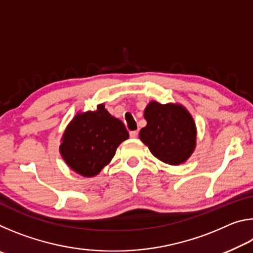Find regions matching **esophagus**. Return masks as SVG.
Listing matches in <instances>:
<instances>
[{
    "label": "esophagus",
    "instance_id": "obj_1",
    "mask_svg": "<svg viewBox=\"0 0 253 253\" xmlns=\"http://www.w3.org/2000/svg\"><path fill=\"white\" fill-rule=\"evenodd\" d=\"M137 135H138V131H137V130H135V131H130V132H129L130 138H136Z\"/></svg>",
    "mask_w": 253,
    "mask_h": 253
}]
</instances>
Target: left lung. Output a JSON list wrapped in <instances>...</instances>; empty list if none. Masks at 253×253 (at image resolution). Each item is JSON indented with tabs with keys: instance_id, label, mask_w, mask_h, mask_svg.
Returning a JSON list of instances; mask_svg holds the SVG:
<instances>
[{
	"instance_id": "8db88e82",
	"label": "left lung",
	"mask_w": 253,
	"mask_h": 253,
	"mask_svg": "<svg viewBox=\"0 0 253 253\" xmlns=\"http://www.w3.org/2000/svg\"><path fill=\"white\" fill-rule=\"evenodd\" d=\"M147 125L139 139L158 160L169 165L185 163L196 147V125L192 115L181 104L162 105L149 101L144 110Z\"/></svg>"
}]
</instances>
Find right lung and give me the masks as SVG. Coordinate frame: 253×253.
<instances>
[{
	"label": "right lung",
	"mask_w": 253,
	"mask_h": 253,
	"mask_svg": "<svg viewBox=\"0 0 253 253\" xmlns=\"http://www.w3.org/2000/svg\"><path fill=\"white\" fill-rule=\"evenodd\" d=\"M128 137L123 122L99 104L96 110L76 114L63 131L59 151L74 172L93 177L109 164L117 147Z\"/></svg>",
	"instance_id": "1"
}]
</instances>
